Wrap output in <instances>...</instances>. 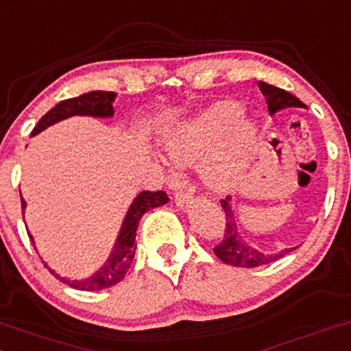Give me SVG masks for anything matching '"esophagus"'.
Wrapping results in <instances>:
<instances>
[{
    "label": "esophagus",
    "instance_id": "obj_1",
    "mask_svg": "<svg viewBox=\"0 0 351 351\" xmlns=\"http://www.w3.org/2000/svg\"><path fill=\"white\" fill-rule=\"evenodd\" d=\"M195 196L190 193V191H178V193L175 195V202L176 205L180 208H186L190 203H193Z\"/></svg>",
    "mask_w": 351,
    "mask_h": 351
}]
</instances>
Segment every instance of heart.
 I'll return each mask as SVG.
<instances>
[{
  "instance_id": "1",
  "label": "heart",
  "mask_w": 351,
  "mask_h": 351,
  "mask_svg": "<svg viewBox=\"0 0 351 351\" xmlns=\"http://www.w3.org/2000/svg\"><path fill=\"white\" fill-rule=\"evenodd\" d=\"M253 141L255 128L241 118V106L237 101H218L173 130L165 140V153L173 167L203 160V182L211 190L225 191L243 173Z\"/></svg>"
}]
</instances>
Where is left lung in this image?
Segmentation results:
<instances>
[{"label":"left lung","mask_w":351,"mask_h":351,"mask_svg":"<svg viewBox=\"0 0 351 351\" xmlns=\"http://www.w3.org/2000/svg\"><path fill=\"white\" fill-rule=\"evenodd\" d=\"M261 93L267 98V105L269 114L276 113V111L283 110V108L290 106H305V103L300 101L295 95L288 93V91L282 90V88H276L273 84L258 82ZM221 203L223 211H225V232H223L221 241L215 246L213 252L219 260L225 261V263L233 265V267H241V268H255L261 267V265L273 263V261L280 260V258L288 255L290 252H293L295 248H287L280 253H265L261 250L253 248V246L246 245L241 240V234L237 228V217H234V211L232 205H230V196L225 199H219Z\"/></svg>","instance_id":"8db88e82"}]
</instances>
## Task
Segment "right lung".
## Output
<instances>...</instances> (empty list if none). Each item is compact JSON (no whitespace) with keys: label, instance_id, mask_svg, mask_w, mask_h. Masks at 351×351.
<instances>
[{"label":"right lung","instance_id":"add662e5","mask_svg":"<svg viewBox=\"0 0 351 351\" xmlns=\"http://www.w3.org/2000/svg\"><path fill=\"white\" fill-rule=\"evenodd\" d=\"M113 99L114 93L113 91H90V93H84L82 96H76V98H68L60 101L55 108L48 111L43 118L38 121V125L34 126L32 134L40 133L41 130L48 128L53 123L60 121V119H64L68 117H73V114H88V117H111L114 113L113 111ZM169 202L168 195L165 191H143L136 196V199L133 202L132 208L126 213L125 221H123L121 232H119V237L117 240V246H114V252L111 253L110 258L105 265H103L99 271H96L93 276L86 280H64L60 278L51 268H48V265L45 263V267L49 269L51 275H55L58 280H61L63 283L69 285L71 288H76V290L83 291H98L105 290V288L113 287L121 282L125 278L126 271H128L130 265H132L134 250H136V245H134V238H136V228L138 223H140V218L143 217L145 211L152 210V208L161 206L165 203ZM26 203L25 199L21 198V208L25 210ZM29 240L33 241V237L29 234ZM34 245V241H33Z\"/></svg>","mask_w":351,"mask_h":351}]
</instances>
